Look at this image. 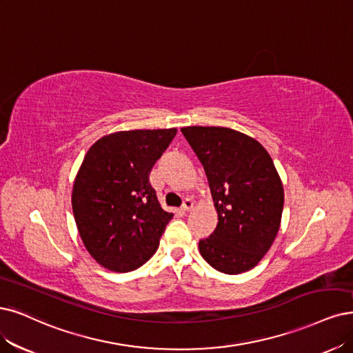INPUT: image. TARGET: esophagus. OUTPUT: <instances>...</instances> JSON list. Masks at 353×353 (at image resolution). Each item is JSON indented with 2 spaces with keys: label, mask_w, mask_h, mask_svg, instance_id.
<instances>
[{
  "label": "esophagus",
  "mask_w": 353,
  "mask_h": 353,
  "mask_svg": "<svg viewBox=\"0 0 353 353\" xmlns=\"http://www.w3.org/2000/svg\"><path fill=\"white\" fill-rule=\"evenodd\" d=\"M193 205H194V202H193V199H190V198H188V199H185V202H183V205H181V210H183L185 212H189L192 208H193Z\"/></svg>",
  "instance_id": "esophagus-1"
}]
</instances>
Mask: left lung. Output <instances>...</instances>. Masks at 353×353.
Wrapping results in <instances>:
<instances>
[{"label":"left lung","mask_w":353,"mask_h":353,"mask_svg":"<svg viewBox=\"0 0 353 353\" xmlns=\"http://www.w3.org/2000/svg\"><path fill=\"white\" fill-rule=\"evenodd\" d=\"M212 193L218 224L199 241L214 269L239 275L253 269L279 231L283 186L269 152L254 138L219 126L181 128Z\"/></svg>","instance_id":"8db88e82"}]
</instances>
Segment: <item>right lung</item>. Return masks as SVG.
<instances>
[{
  "mask_svg": "<svg viewBox=\"0 0 353 353\" xmlns=\"http://www.w3.org/2000/svg\"><path fill=\"white\" fill-rule=\"evenodd\" d=\"M176 132L121 130L87 151L74 180L72 212L87 252L103 268L135 270L159 249L173 214L157 199L150 173Z\"/></svg>",
  "mask_w": 353,
  "mask_h": 353,
  "instance_id": "right-lung-1",
  "label": "right lung"
}]
</instances>
